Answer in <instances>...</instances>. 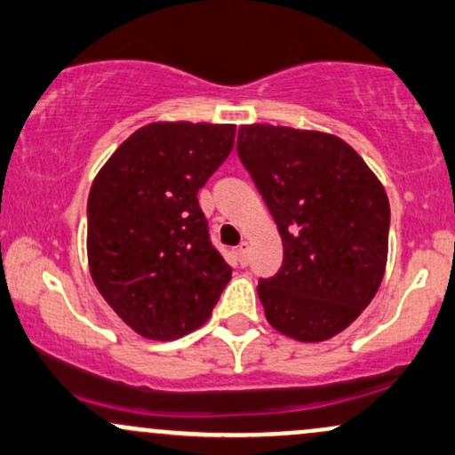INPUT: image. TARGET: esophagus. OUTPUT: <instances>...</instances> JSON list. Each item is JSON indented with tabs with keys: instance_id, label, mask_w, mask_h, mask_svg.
Wrapping results in <instances>:
<instances>
[{
	"instance_id": "obj_1",
	"label": "esophagus",
	"mask_w": 455,
	"mask_h": 455,
	"mask_svg": "<svg viewBox=\"0 0 455 455\" xmlns=\"http://www.w3.org/2000/svg\"><path fill=\"white\" fill-rule=\"evenodd\" d=\"M237 254H239V260H242V265H248V254H250V243L248 242H242L237 245Z\"/></svg>"
}]
</instances>
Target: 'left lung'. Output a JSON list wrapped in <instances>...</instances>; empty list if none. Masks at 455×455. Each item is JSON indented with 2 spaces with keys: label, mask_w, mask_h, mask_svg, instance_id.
<instances>
[{
  "label": "left lung",
  "mask_w": 455,
  "mask_h": 455,
  "mask_svg": "<svg viewBox=\"0 0 455 455\" xmlns=\"http://www.w3.org/2000/svg\"><path fill=\"white\" fill-rule=\"evenodd\" d=\"M237 154L284 245L259 280L269 325L299 342L340 333L377 295L387 263L389 201L351 145L316 130L252 124Z\"/></svg>",
  "instance_id": "obj_1"
}]
</instances>
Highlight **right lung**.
<instances>
[{"label":"right lung","mask_w":455,"mask_h":455,"mask_svg":"<svg viewBox=\"0 0 455 455\" xmlns=\"http://www.w3.org/2000/svg\"><path fill=\"white\" fill-rule=\"evenodd\" d=\"M233 143L228 124H149L130 134L93 180L87 198L92 278L143 338L175 340L195 331L231 280L196 195Z\"/></svg>","instance_id":"1"}]
</instances>
